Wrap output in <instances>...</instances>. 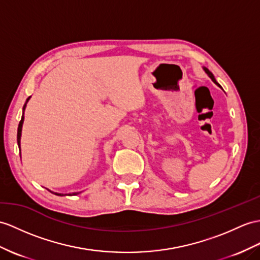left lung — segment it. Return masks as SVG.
Returning <instances> with one entry per match:
<instances>
[{
    "label": "left lung",
    "instance_id": "8db88e82",
    "mask_svg": "<svg viewBox=\"0 0 260 260\" xmlns=\"http://www.w3.org/2000/svg\"><path fill=\"white\" fill-rule=\"evenodd\" d=\"M204 71H205V73L208 75V76H210V78L215 82V84H216V85H218V82L216 81V80H215V78H214V76H213V74L210 72V71H208V69L207 68H204ZM219 86V85H218ZM220 87V86H219Z\"/></svg>",
    "mask_w": 260,
    "mask_h": 260
}]
</instances>
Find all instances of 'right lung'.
Here are the masks:
<instances>
[{"mask_svg":"<svg viewBox=\"0 0 260 260\" xmlns=\"http://www.w3.org/2000/svg\"><path fill=\"white\" fill-rule=\"evenodd\" d=\"M29 98L30 97H28L27 99H26V103H25V105H24V107H23V116H22V119H21V121H20V123H18V128H17V144H18V148H20V151H21V135H22V125H23V122H24V110H25V107H26V104H27V101L29 100ZM52 192V191H50ZM52 193H54V192H52ZM54 194H56V195H59V196H62L64 194H59V193H54ZM77 194H79V193H73L72 195H77Z\"/></svg>","mask_w":260,"mask_h":260,"instance_id":"1","label":"right lung"}]
</instances>
